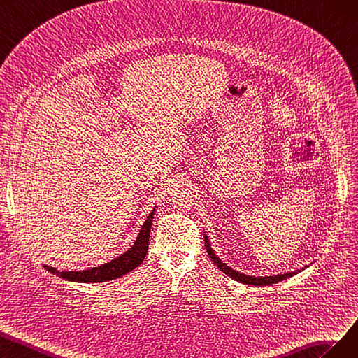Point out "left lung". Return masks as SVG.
<instances>
[{
  "mask_svg": "<svg viewBox=\"0 0 358 358\" xmlns=\"http://www.w3.org/2000/svg\"><path fill=\"white\" fill-rule=\"evenodd\" d=\"M203 241H206V249H207V253L208 257L211 258V261L217 265V268L222 270L224 274H228L229 278L236 279L237 282H241L244 285H253V287H267V285H273V283H279L282 280H287L289 278H292V275H295L297 273H300L301 270H297V271H291V273H283V274H275V275H265V278H255V275H246L243 273H238L236 270H232L231 267H228L227 264L222 262L217 257L216 253H214V250L211 249L210 246V241H208V237L203 234ZM306 267H309V265H306Z\"/></svg>",
  "mask_w": 358,
  "mask_h": 358,
  "instance_id": "left-lung-1",
  "label": "left lung"
}]
</instances>
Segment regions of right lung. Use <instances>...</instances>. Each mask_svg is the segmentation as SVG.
<instances>
[{
    "mask_svg": "<svg viewBox=\"0 0 358 358\" xmlns=\"http://www.w3.org/2000/svg\"><path fill=\"white\" fill-rule=\"evenodd\" d=\"M156 208H152L150 216L142 224L139 231V236L136 237V241L134 246H131L127 252L120 255L118 258H114L112 261L101 264L99 267L88 268V270H79V271H61L54 267H49V265H43V267L54 273L59 278L71 282H83V283H96V282H106V280H114L121 275L127 274L129 271L135 270L138 265L142 264L145 259V255L148 252V240H150V229L152 224V217H155Z\"/></svg>",
    "mask_w": 358,
    "mask_h": 358,
    "instance_id": "add662e5",
    "label": "right lung"
}]
</instances>
